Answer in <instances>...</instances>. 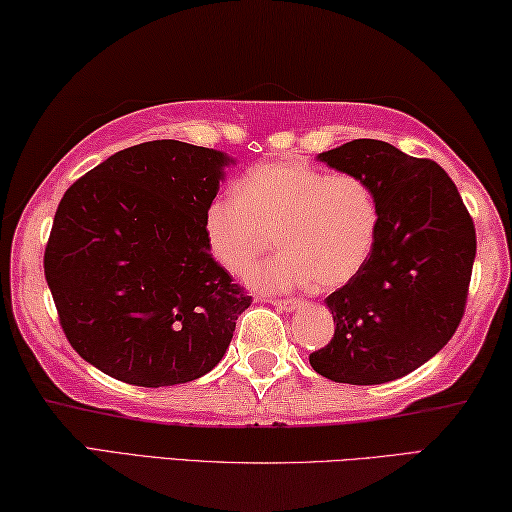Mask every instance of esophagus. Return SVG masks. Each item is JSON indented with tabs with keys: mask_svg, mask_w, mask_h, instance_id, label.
Wrapping results in <instances>:
<instances>
[{
	"mask_svg": "<svg viewBox=\"0 0 512 512\" xmlns=\"http://www.w3.org/2000/svg\"><path fill=\"white\" fill-rule=\"evenodd\" d=\"M270 303L279 310H285V312H292V310L301 308V301H297V299H270Z\"/></svg>",
	"mask_w": 512,
	"mask_h": 512,
	"instance_id": "1",
	"label": "esophagus"
}]
</instances>
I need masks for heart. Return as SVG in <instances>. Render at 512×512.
I'll use <instances>...</instances> for the list:
<instances>
[{
	"label": "heart",
	"mask_w": 512,
	"mask_h": 512,
	"mask_svg": "<svg viewBox=\"0 0 512 512\" xmlns=\"http://www.w3.org/2000/svg\"><path fill=\"white\" fill-rule=\"evenodd\" d=\"M378 231V197L362 177L303 161L251 168L236 193L215 197L204 213L206 247L238 279L276 238L281 254L251 276L265 292L342 288L371 258Z\"/></svg>",
	"instance_id": "1"
}]
</instances>
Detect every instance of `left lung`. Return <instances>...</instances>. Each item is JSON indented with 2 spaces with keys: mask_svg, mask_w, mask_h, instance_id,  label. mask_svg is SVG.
<instances>
[{
  "mask_svg": "<svg viewBox=\"0 0 512 512\" xmlns=\"http://www.w3.org/2000/svg\"><path fill=\"white\" fill-rule=\"evenodd\" d=\"M317 159L373 188L380 231L366 265L326 299L335 335L310 366L344 384L405 378L461 324L477 256L470 213L441 166L387 141L355 139Z\"/></svg>",
  "mask_w": 512,
  "mask_h": 512,
  "instance_id": "8db88e82",
  "label": "left lung"
}]
</instances>
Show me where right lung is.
<instances>
[{"label":"right lung","mask_w":512,"mask_h":512,"mask_svg":"<svg viewBox=\"0 0 512 512\" xmlns=\"http://www.w3.org/2000/svg\"><path fill=\"white\" fill-rule=\"evenodd\" d=\"M233 159L161 139L67 188L44 249L60 326L85 362L137 387L202 378L251 306L213 261L204 213Z\"/></svg>","instance_id":"1"}]
</instances>
